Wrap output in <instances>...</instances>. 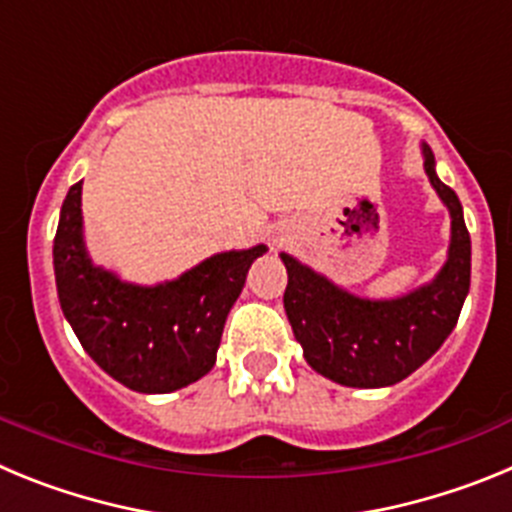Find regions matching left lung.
I'll return each instance as SVG.
<instances>
[{"label": "left lung", "instance_id": "obj_1", "mask_svg": "<svg viewBox=\"0 0 512 512\" xmlns=\"http://www.w3.org/2000/svg\"><path fill=\"white\" fill-rule=\"evenodd\" d=\"M423 169L451 215L449 259L423 287L395 300H366L282 253L287 310L307 364L346 387H390L423 366L449 338L472 277V241L461 202L438 179L436 158L423 143Z\"/></svg>", "mask_w": 512, "mask_h": 512}]
</instances>
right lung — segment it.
Instances as JSON below:
<instances>
[{
	"label": "right lung",
	"instance_id": "obj_1",
	"mask_svg": "<svg viewBox=\"0 0 512 512\" xmlns=\"http://www.w3.org/2000/svg\"><path fill=\"white\" fill-rule=\"evenodd\" d=\"M266 246L215 253L171 282H122L89 259L81 182L66 194L53 241L61 310L104 372L146 395H166L215 366L225 318Z\"/></svg>",
	"mask_w": 512,
	"mask_h": 512
}]
</instances>
